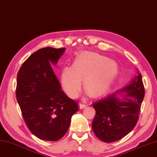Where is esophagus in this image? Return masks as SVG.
I'll return each mask as SVG.
<instances>
[{
    "instance_id": "esophagus-1",
    "label": "esophagus",
    "mask_w": 157,
    "mask_h": 157,
    "mask_svg": "<svg viewBox=\"0 0 157 157\" xmlns=\"http://www.w3.org/2000/svg\"><path fill=\"white\" fill-rule=\"evenodd\" d=\"M86 106H87L86 104L80 103L79 104V108H80V109H83V108H84L85 107H86Z\"/></svg>"
}]
</instances>
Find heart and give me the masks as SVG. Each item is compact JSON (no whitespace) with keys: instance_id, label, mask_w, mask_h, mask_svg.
I'll use <instances>...</instances> for the list:
<instances>
[{"instance_id":"heart-1","label":"heart","mask_w":157,"mask_h":157,"mask_svg":"<svg viewBox=\"0 0 157 157\" xmlns=\"http://www.w3.org/2000/svg\"><path fill=\"white\" fill-rule=\"evenodd\" d=\"M118 73V65L108 57L92 51L78 54L71 65L62 69L61 84L70 98L78 95L83 79L85 90L92 98H98L110 88Z\"/></svg>"}]
</instances>
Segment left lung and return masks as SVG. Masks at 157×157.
<instances>
[{"mask_svg":"<svg viewBox=\"0 0 157 157\" xmlns=\"http://www.w3.org/2000/svg\"><path fill=\"white\" fill-rule=\"evenodd\" d=\"M144 95L141 74L137 70L129 84L93 103L96 114L92 128L97 137L111 143L130 132L138 121Z\"/></svg>","mask_w":157,"mask_h":157,"instance_id":"obj_1","label":"left lung"}]
</instances>
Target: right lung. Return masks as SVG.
<instances>
[{
    "label": "right lung",
    "mask_w": 157,
    "mask_h": 157,
    "mask_svg": "<svg viewBox=\"0 0 157 157\" xmlns=\"http://www.w3.org/2000/svg\"><path fill=\"white\" fill-rule=\"evenodd\" d=\"M65 48H42L27 59L17 75L16 99L28 128L42 140L56 141L69 129L78 104L61 89L51 64Z\"/></svg>",
    "instance_id": "obj_1"
}]
</instances>
